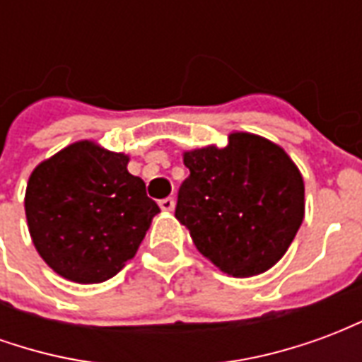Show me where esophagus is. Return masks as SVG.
Instances as JSON below:
<instances>
[{"mask_svg":"<svg viewBox=\"0 0 362 362\" xmlns=\"http://www.w3.org/2000/svg\"><path fill=\"white\" fill-rule=\"evenodd\" d=\"M158 205H160V209H163V211H173L174 209V199L173 197H165V199H160V202H158Z\"/></svg>","mask_w":362,"mask_h":362,"instance_id":"1","label":"esophagus"}]
</instances>
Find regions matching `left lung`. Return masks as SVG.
I'll return each mask as SVG.
<instances>
[{
  "mask_svg": "<svg viewBox=\"0 0 362 362\" xmlns=\"http://www.w3.org/2000/svg\"><path fill=\"white\" fill-rule=\"evenodd\" d=\"M189 176L176 219L221 272L252 277L273 267L304 219V182L285 151L266 137L235 132L225 147L186 151Z\"/></svg>",
  "mask_w": 362,
  "mask_h": 362,
  "instance_id": "left-lung-1",
  "label": "left lung"
}]
</instances>
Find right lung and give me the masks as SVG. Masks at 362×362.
<instances>
[{
    "instance_id": "right-lung-1",
    "label": "right lung",
    "mask_w": 362,
    "mask_h": 362,
    "mask_svg": "<svg viewBox=\"0 0 362 362\" xmlns=\"http://www.w3.org/2000/svg\"><path fill=\"white\" fill-rule=\"evenodd\" d=\"M129 157L77 141L36 166L27 184L28 233L40 258L75 283H103L134 258L160 209Z\"/></svg>"
}]
</instances>
